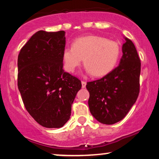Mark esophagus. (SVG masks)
Returning <instances> with one entry per match:
<instances>
[{
	"mask_svg": "<svg viewBox=\"0 0 159 159\" xmlns=\"http://www.w3.org/2000/svg\"><path fill=\"white\" fill-rule=\"evenodd\" d=\"M81 84H82V88H84V87H86V84H87V82L82 81H81Z\"/></svg>",
	"mask_w": 159,
	"mask_h": 159,
	"instance_id": "1",
	"label": "esophagus"
}]
</instances>
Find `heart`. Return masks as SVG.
<instances>
[{"instance_id":"b5f03b06","label":"heart","mask_w":159,"mask_h":159,"mask_svg":"<svg viewBox=\"0 0 159 159\" xmlns=\"http://www.w3.org/2000/svg\"><path fill=\"white\" fill-rule=\"evenodd\" d=\"M120 56V46L116 42L90 35L76 39L72 48L63 50L62 57L67 72H74L83 59L86 71L94 77H101L113 70Z\"/></svg>"}]
</instances>
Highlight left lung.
Segmentation results:
<instances>
[{
    "instance_id": "8db88e82",
    "label": "left lung",
    "mask_w": 159,
    "mask_h": 159,
    "mask_svg": "<svg viewBox=\"0 0 159 159\" xmlns=\"http://www.w3.org/2000/svg\"><path fill=\"white\" fill-rule=\"evenodd\" d=\"M120 64L103 78L87 82L91 114L99 123L112 125L126 116L140 92V61L134 43L125 37Z\"/></svg>"
}]
</instances>
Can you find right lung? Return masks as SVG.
Listing matches in <instances>:
<instances>
[{
	"label": "right lung",
	"instance_id": "1",
	"mask_svg": "<svg viewBox=\"0 0 159 159\" xmlns=\"http://www.w3.org/2000/svg\"><path fill=\"white\" fill-rule=\"evenodd\" d=\"M65 31L39 30L18 57V87L25 108L39 125L61 128L69 120L81 82L63 70Z\"/></svg>",
	"mask_w": 159,
	"mask_h": 159
}]
</instances>
